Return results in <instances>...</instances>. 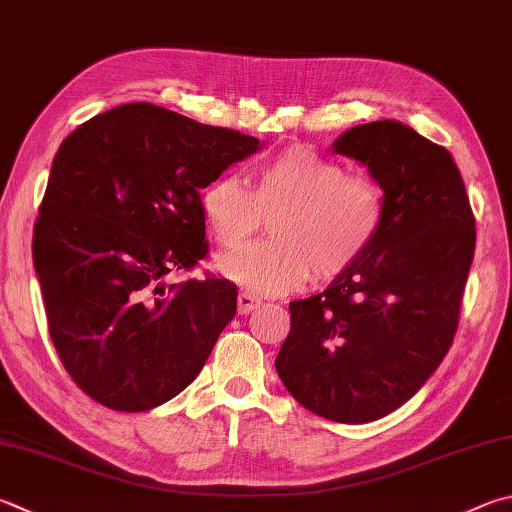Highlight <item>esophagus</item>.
Wrapping results in <instances>:
<instances>
[{
  "label": "esophagus",
  "mask_w": 512,
  "mask_h": 512,
  "mask_svg": "<svg viewBox=\"0 0 512 512\" xmlns=\"http://www.w3.org/2000/svg\"><path fill=\"white\" fill-rule=\"evenodd\" d=\"M259 304H262V302H259L257 297L253 293H248V291L239 293V297H237V309H239L241 315H248L250 311H255Z\"/></svg>",
  "instance_id": "34e87169"
}]
</instances>
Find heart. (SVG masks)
Returning a JSON list of instances; mask_svg holds the SVG:
<instances>
[{
  "label": "heart",
  "instance_id": "b5f03b06",
  "mask_svg": "<svg viewBox=\"0 0 512 512\" xmlns=\"http://www.w3.org/2000/svg\"><path fill=\"white\" fill-rule=\"evenodd\" d=\"M206 224L221 246L237 248L272 217L273 239L224 255L228 280L257 295H280L309 280L338 277L374 246L387 217V194L374 176L309 147H291L255 172L250 190L237 174H221L201 190Z\"/></svg>",
  "mask_w": 512,
  "mask_h": 512
}]
</instances>
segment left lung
<instances>
[{
  "mask_svg": "<svg viewBox=\"0 0 512 512\" xmlns=\"http://www.w3.org/2000/svg\"><path fill=\"white\" fill-rule=\"evenodd\" d=\"M333 152L383 185L385 226L327 291L288 304L275 369L309 412L369 423L410 401L448 353L477 230L452 154L410 125H356Z\"/></svg>",
  "mask_w": 512,
  "mask_h": 512,
  "instance_id": "left-lung-1",
  "label": "left lung"
}]
</instances>
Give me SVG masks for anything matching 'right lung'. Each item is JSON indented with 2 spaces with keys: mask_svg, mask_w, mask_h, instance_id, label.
Wrapping results in <instances>:
<instances>
[{
  "mask_svg": "<svg viewBox=\"0 0 512 512\" xmlns=\"http://www.w3.org/2000/svg\"><path fill=\"white\" fill-rule=\"evenodd\" d=\"M255 136L129 102L64 138L33 230V264L64 369L116 412L181 394L237 313V286L167 284L208 255L201 190Z\"/></svg>",
  "mask_w": 512,
  "mask_h": 512,
  "instance_id": "add662e5",
  "label": "right lung"
}]
</instances>
